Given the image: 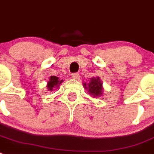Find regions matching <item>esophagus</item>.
I'll list each match as a JSON object with an SVG mask.
<instances>
[{"label":"esophagus","mask_w":154,"mask_h":154,"mask_svg":"<svg viewBox=\"0 0 154 154\" xmlns=\"http://www.w3.org/2000/svg\"><path fill=\"white\" fill-rule=\"evenodd\" d=\"M72 79H79V73H72Z\"/></svg>","instance_id":"1"}]
</instances>
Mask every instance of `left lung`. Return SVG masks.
I'll return each mask as SVG.
<instances>
[{"label":"left lung","mask_w":154,"mask_h":154,"mask_svg":"<svg viewBox=\"0 0 154 154\" xmlns=\"http://www.w3.org/2000/svg\"><path fill=\"white\" fill-rule=\"evenodd\" d=\"M83 85L85 89H88V92L93 97H97V96H100L103 95V82H101L99 77L91 78L89 83H84Z\"/></svg>","instance_id":"obj_1"}]
</instances>
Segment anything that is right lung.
<instances>
[{
  "instance_id": "obj_1",
  "label": "right lung",
  "mask_w": 154,
  "mask_h": 154,
  "mask_svg": "<svg viewBox=\"0 0 154 154\" xmlns=\"http://www.w3.org/2000/svg\"><path fill=\"white\" fill-rule=\"evenodd\" d=\"M62 82H63V79H59L58 77H56L55 75L51 76L49 78V81L48 82L47 84L48 90L53 91L54 89H57L61 85Z\"/></svg>"
}]
</instances>
